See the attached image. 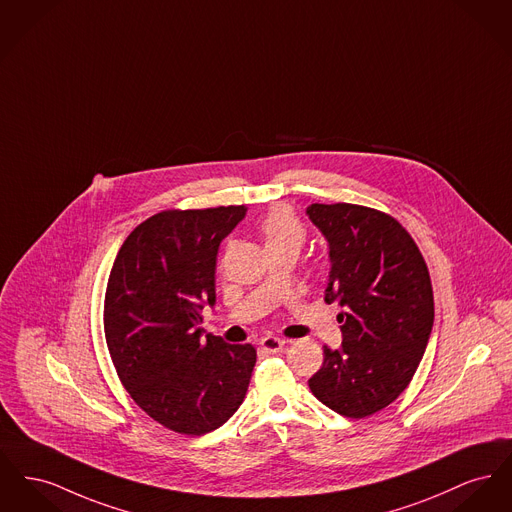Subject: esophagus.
<instances>
[{"instance_id":"1","label":"esophagus","mask_w":512,"mask_h":512,"mask_svg":"<svg viewBox=\"0 0 512 512\" xmlns=\"http://www.w3.org/2000/svg\"><path fill=\"white\" fill-rule=\"evenodd\" d=\"M259 344H261V348H263L265 352L276 354V352H280V350L286 346V340L276 338V336H265V338H261Z\"/></svg>"}]
</instances>
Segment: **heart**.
I'll list each match as a JSON object with an SVG mask.
<instances>
[{
    "mask_svg": "<svg viewBox=\"0 0 512 512\" xmlns=\"http://www.w3.org/2000/svg\"><path fill=\"white\" fill-rule=\"evenodd\" d=\"M261 236L267 243V247L272 245H296L300 247L305 240V228L300 222V218L286 209V207H274L263 216L259 222Z\"/></svg>",
    "mask_w": 512,
    "mask_h": 512,
    "instance_id": "heart-1",
    "label": "heart"
}]
</instances>
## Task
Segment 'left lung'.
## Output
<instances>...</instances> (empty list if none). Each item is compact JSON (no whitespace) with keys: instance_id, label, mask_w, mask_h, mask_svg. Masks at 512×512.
I'll use <instances>...</instances> for the list:
<instances>
[{"instance_id":"obj_1","label":"left lung","mask_w":512,"mask_h":512,"mask_svg":"<svg viewBox=\"0 0 512 512\" xmlns=\"http://www.w3.org/2000/svg\"><path fill=\"white\" fill-rule=\"evenodd\" d=\"M307 216L329 241L325 301L342 307V346H323L309 389L336 414L365 418L396 400L420 365L435 317L429 271L385 212L315 203Z\"/></svg>"}]
</instances>
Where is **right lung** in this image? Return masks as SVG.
<instances>
[{
	"label": "right lung",
	"instance_id": "obj_1",
	"mask_svg": "<svg viewBox=\"0 0 512 512\" xmlns=\"http://www.w3.org/2000/svg\"><path fill=\"white\" fill-rule=\"evenodd\" d=\"M247 209L164 211L123 241L108 278L104 332L123 387L160 425L205 435L230 420L249 387L257 352L203 334L216 303L222 240Z\"/></svg>",
	"mask_w": 512,
	"mask_h": 512
}]
</instances>
